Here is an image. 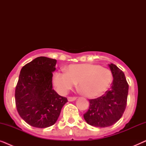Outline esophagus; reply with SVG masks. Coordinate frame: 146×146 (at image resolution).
<instances>
[{
  "label": "esophagus",
  "instance_id": "obj_1",
  "mask_svg": "<svg viewBox=\"0 0 146 146\" xmlns=\"http://www.w3.org/2000/svg\"><path fill=\"white\" fill-rule=\"evenodd\" d=\"M76 100V97H68V100L69 102H73Z\"/></svg>",
  "mask_w": 146,
  "mask_h": 146
}]
</instances>
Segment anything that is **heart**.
Returning a JSON list of instances; mask_svg holds the SVG:
<instances>
[{
  "label": "heart",
  "instance_id": "heart-1",
  "mask_svg": "<svg viewBox=\"0 0 146 146\" xmlns=\"http://www.w3.org/2000/svg\"><path fill=\"white\" fill-rule=\"evenodd\" d=\"M66 71L56 72L53 76L54 85L60 94H66L78 82L83 94L94 98L102 95L112 81L110 70L97 64H71Z\"/></svg>",
  "mask_w": 146,
  "mask_h": 146
}]
</instances>
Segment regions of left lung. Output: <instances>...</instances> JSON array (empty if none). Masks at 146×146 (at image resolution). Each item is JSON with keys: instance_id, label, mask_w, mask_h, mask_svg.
Segmentation results:
<instances>
[{"instance_id": "1", "label": "left lung", "mask_w": 146, "mask_h": 146, "mask_svg": "<svg viewBox=\"0 0 146 146\" xmlns=\"http://www.w3.org/2000/svg\"><path fill=\"white\" fill-rule=\"evenodd\" d=\"M113 76L110 90L98 98L90 100V108L84 114L89 125L97 127L111 126L122 116L127 104L129 86L125 75L113 64H108Z\"/></svg>"}]
</instances>
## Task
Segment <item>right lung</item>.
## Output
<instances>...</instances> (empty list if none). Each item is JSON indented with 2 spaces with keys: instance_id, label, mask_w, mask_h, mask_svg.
Segmentation results:
<instances>
[{
  "instance_id": "add662e5",
  "label": "right lung",
  "mask_w": 146,
  "mask_h": 146,
  "mask_svg": "<svg viewBox=\"0 0 146 146\" xmlns=\"http://www.w3.org/2000/svg\"><path fill=\"white\" fill-rule=\"evenodd\" d=\"M56 60L40 56L24 66L15 90L19 114L27 123L38 128L54 124L68 102L52 88V72Z\"/></svg>"
}]
</instances>
